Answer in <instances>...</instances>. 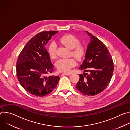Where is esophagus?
I'll list each match as a JSON object with an SVG mask.
<instances>
[{
    "instance_id": "34e87169",
    "label": "esophagus",
    "mask_w": 130,
    "mask_h": 130,
    "mask_svg": "<svg viewBox=\"0 0 130 130\" xmlns=\"http://www.w3.org/2000/svg\"><path fill=\"white\" fill-rule=\"evenodd\" d=\"M71 75V73H68V72H64L62 74V76H70Z\"/></svg>"
}]
</instances>
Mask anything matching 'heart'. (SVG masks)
Returning <instances> with one entry per match:
<instances>
[{
  "mask_svg": "<svg viewBox=\"0 0 130 130\" xmlns=\"http://www.w3.org/2000/svg\"><path fill=\"white\" fill-rule=\"evenodd\" d=\"M59 42L66 47L72 49L73 56L78 61H81L85 54L84 48L80 45L79 40L73 35L66 34L60 38ZM57 47L54 44H51L48 48V52L51 59H55L57 57ZM76 65V61L72 58L69 59H60L55 63L58 70L61 72H69L70 70Z\"/></svg>",
  "mask_w": 130,
  "mask_h": 130,
  "instance_id": "heart-1",
  "label": "heart"
}]
</instances>
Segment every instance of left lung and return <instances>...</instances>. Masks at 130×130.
Returning <instances> with one entry per match:
<instances>
[{
	"label": "left lung",
	"instance_id": "8db88e82",
	"mask_svg": "<svg viewBox=\"0 0 130 130\" xmlns=\"http://www.w3.org/2000/svg\"><path fill=\"white\" fill-rule=\"evenodd\" d=\"M86 32L90 37V43L79 69L89 73L80 74L76 88L84 95L94 96L106 88L112 79L114 66L105 45L90 33Z\"/></svg>",
	"mask_w": 130,
	"mask_h": 130
}]
</instances>
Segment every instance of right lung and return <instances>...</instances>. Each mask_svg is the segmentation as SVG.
<instances>
[{"label": "right lung", "instance_id": "right-lung-1", "mask_svg": "<svg viewBox=\"0 0 130 130\" xmlns=\"http://www.w3.org/2000/svg\"><path fill=\"white\" fill-rule=\"evenodd\" d=\"M58 31H43L35 35L26 44L18 55L16 75L22 86L36 97L48 95L56 87L59 76H49L53 65L45 48L51 37Z\"/></svg>", "mask_w": 130, "mask_h": 130}]
</instances>
